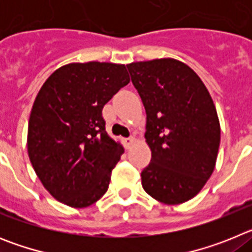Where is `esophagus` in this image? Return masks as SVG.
<instances>
[{"instance_id": "esophagus-1", "label": "esophagus", "mask_w": 252, "mask_h": 252, "mask_svg": "<svg viewBox=\"0 0 252 252\" xmlns=\"http://www.w3.org/2000/svg\"><path fill=\"white\" fill-rule=\"evenodd\" d=\"M133 141H135V139H133V137H127V139H124L125 148H126V149L130 148V146L133 144Z\"/></svg>"}]
</instances>
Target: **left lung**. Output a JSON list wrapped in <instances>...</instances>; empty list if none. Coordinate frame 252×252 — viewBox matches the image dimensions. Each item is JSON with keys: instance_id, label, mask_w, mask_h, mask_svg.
Wrapping results in <instances>:
<instances>
[{"instance_id": "8db88e82", "label": "left lung", "mask_w": 252, "mask_h": 252, "mask_svg": "<svg viewBox=\"0 0 252 252\" xmlns=\"http://www.w3.org/2000/svg\"><path fill=\"white\" fill-rule=\"evenodd\" d=\"M146 111L151 161L142 188L157 201L180 204L201 192L212 175L221 128L212 97L193 69L179 60L127 65Z\"/></svg>"}]
</instances>
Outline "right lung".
<instances>
[{
    "label": "right lung",
    "mask_w": 252,
    "mask_h": 252,
    "mask_svg": "<svg viewBox=\"0 0 252 252\" xmlns=\"http://www.w3.org/2000/svg\"><path fill=\"white\" fill-rule=\"evenodd\" d=\"M130 77L124 64H66L40 88L31 110L28 153L35 173L57 201L83 208L110 186L124 148L106 132L104 104Z\"/></svg>",
    "instance_id": "1"
}]
</instances>
